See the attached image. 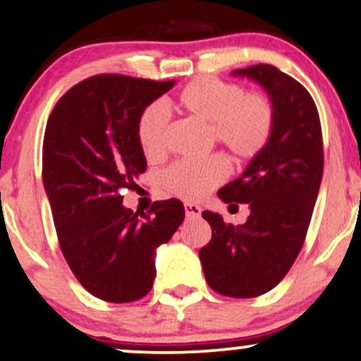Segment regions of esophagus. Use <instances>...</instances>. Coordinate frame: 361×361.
Here are the masks:
<instances>
[{"label": "esophagus", "mask_w": 361, "mask_h": 361, "mask_svg": "<svg viewBox=\"0 0 361 361\" xmlns=\"http://www.w3.org/2000/svg\"><path fill=\"white\" fill-rule=\"evenodd\" d=\"M202 214V209L197 204H185L186 219H198Z\"/></svg>", "instance_id": "esophagus-1"}]
</instances>
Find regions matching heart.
I'll list each match as a JSON object with an SVG mask.
<instances>
[{"label":"heart","mask_w":361,"mask_h":361,"mask_svg":"<svg viewBox=\"0 0 361 361\" xmlns=\"http://www.w3.org/2000/svg\"><path fill=\"white\" fill-rule=\"evenodd\" d=\"M176 109L186 117L209 123V135L231 151L235 159L250 161L263 151L275 127V109L267 94L244 93L238 82L204 76L181 90ZM169 123L157 103L149 105L137 122V139L144 156L159 161L168 152ZM229 161L212 154L200 161H178L163 175L171 193L197 200L229 176Z\"/></svg>","instance_id":"b5f03b06"}]
</instances>
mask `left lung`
<instances>
[{
  "label": "left lung",
  "mask_w": 361,
  "mask_h": 361,
  "mask_svg": "<svg viewBox=\"0 0 361 361\" xmlns=\"http://www.w3.org/2000/svg\"><path fill=\"white\" fill-rule=\"evenodd\" d=\"M267 91L275 109L268 144L243 175L219 190L226 204H247L241 226L205 210L212 239L198 252L209 287L235 299L267 293L287 275L302 250L322 180L319 114L309 91L275 66L233 71Z\"/></svg>",
  "instance_id": "8db88e82"
}]
</instances>
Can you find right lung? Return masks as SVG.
Instances as JSON below:
<instances>
[{
    "label": "right lung",
    "instance_id": "obj_1",
    "mask_svg": "<svg viewBox=\"0 0 361 361\" xmlns=\"http://www.w3.org/2000/svg\"><path fill=\"white\" fill-rule=\"evenodd\" d=\"M175 86L122 74L78 82L54 106L42 147V180L62 255L91 295L122 304L142 299L156 276V250L185 219L176 198L149 214L122 205L146 171L137 122Z\"/></svg>",
    "mask_w": 361,
    "mask_h": 361
}]
</instances>
